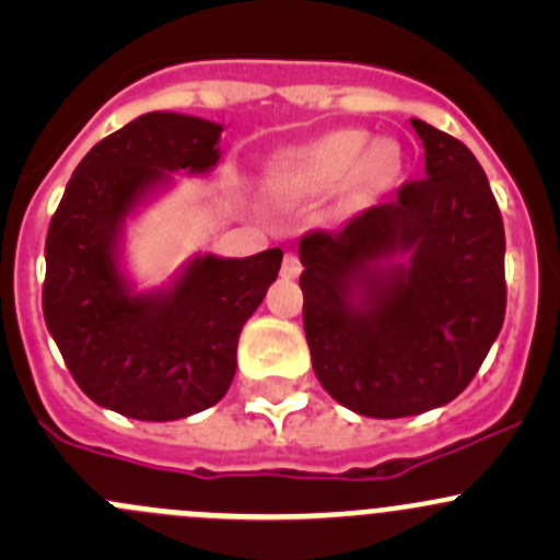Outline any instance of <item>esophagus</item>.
Listing matches in <instances>:
<instances>
[{
    "mask_svg": "<svg viewBox=\"0 0 560 560\" xmlns=\"http://www.w3.org/2000/svg\"><path fill=\"white\" fill-rule=\"evenodd\" d=\"M301 270H303L301 259H298L292 252H287L284 262H281V276H284V279H298V276H301Z\"/></svg>",
    "mask_w": 560,
    "mask_h": 560,
    "instance_id": "1",
    "label": "esophagus"
}]
</instances>
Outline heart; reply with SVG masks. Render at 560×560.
Returning <instances> with one entry per match:
<instances>
[{"mask_svg":"<svg viewBox=\"0 0 560 560\" xmlns=\"http://www.w3.org/2000/svg\"><path fill=\"white\" fill-rule=\"evenodd\" d=\"M400 173V145L389 138L371 143L363 129H338L295 151L276 167L273 191L287 200L322 197L341 189L354 175V189L380 191Z\"/></svg>","mask_w":560,"mask_h":560,"instance_id":"1","label":"heart"}]
</instances>
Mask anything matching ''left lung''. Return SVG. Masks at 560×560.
<instances>
[{
	"label": "left lung",
	"mask_w": 560,
	"mask_h": 560,
	"mask_svg": "<svg viewBox=\"0 0 560 560\" xmlns=\"http://www.w3.org/2000/svg\"><path fill=\"white\" fill-rule=\"evenodd\" d=\"M425 178L301 238L303 327L319 385L376 420L450 404L506 312L504 222L477 156L411 118Z\"/></svg>",
	"instance_id": "obj_1"
}]
</instances>
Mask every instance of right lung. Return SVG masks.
Instances as JSON below:
<instances>
[{
	"label": "right lung",
	"mask_w": 560,
	"mask_h": 560,
	"mask_svg": "<svg viewBox=\"0 0 560 560\" xmlns=\"http://www.w3.org/2000/svg\"><path fill=\"white\" fill-rule=\"evenodd\" d=\"M222 124L154 110L81 160L45 241L43 314L78 387L105 409L171 422L219 404L233 385L238 336L281 268L195 254L167 284L138 290L124 262L127 222L222 160Z\"/></svg>",
	"instance_id": "1"
}]
</instances>
